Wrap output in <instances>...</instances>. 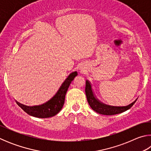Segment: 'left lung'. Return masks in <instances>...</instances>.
Segmentation results:
<instances>
[{"label": "left lung", "mask_w": 151, "mask_h": 151, "mask_svg": "<svg viewBox=\"0 0 151 151\" xmlns=\"http://www.w3.org/2000/svg\"><path fill=\"white\" fill-rule=\"evenodd\" d=\"M85 93L88 103L92 109L94 110L97 113L104 114V115H113V114H119L126 111L128 109H131L137 100V99L133 103L126 106H112L106 105V104L101 103L98 99L94 97L93 91H92L91 85L88 81H86Z\"/></svg>", "instance_id": "obj_1"}]
</instances>
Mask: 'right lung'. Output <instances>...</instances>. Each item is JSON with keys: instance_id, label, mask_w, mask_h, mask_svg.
<instances>
[{"instance_id": "1", "label": "right lung", "mask_w": 151, "mask_h": 151, "mask_svg": "<svg viewBox=\"0 0 151 151\" xmlns=\"http://www.w3.org/2000/svg\"><path fill=\"white\" fill-rule=\"evenodd\" d=\"M77 73L73 72L70 74L58 91L57 94L47 103L39 106H27L17 103V104L28 114L37 118H49L56 115L62 109L65 103V95L71 82L73 81Z\"/></svg>"}]
</instances>
